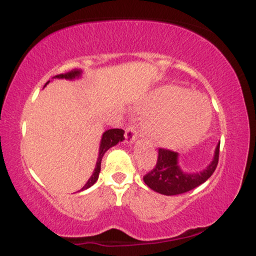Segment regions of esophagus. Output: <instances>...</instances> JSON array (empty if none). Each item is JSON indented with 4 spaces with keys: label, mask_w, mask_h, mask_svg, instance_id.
<instances>
[{
    "label": "esophagus",
    "mask_w": 256,
    "mask_h": 256,
    "mask_svg": "<svg viewBox=\"0 0 256 256\" xmlns=\"http://www.w3.org/2000/svg\"><path fill=\"white\" fill-rule=\"evenodd\" d=\"M137 136H138V132L134 125H130L126 128V131H125L126 143H134V140H136Z\"/></svg>",
    "instance_id": "1"
}]
</instances>
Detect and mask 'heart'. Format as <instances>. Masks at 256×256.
<instances>
[{"mask_svg":"<svg viewBox=\"0 0 256 256\" xmlns=\"http://www.w3.org/2000/svg\"><path fill=\"white\" fill-rule=\"evenodd\" d=\"M148 132L161 146H177L200 140L210 124L212 110L198 94L177 86L160 88L149 96Z\"/></svg>","mask_w":256,"mask_h":256,"instance_id":"b5f03b06","label":"heart"}]
</instances>
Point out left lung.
Returning <instances> with one entry per match:
<instances>
[{"label": "left lung", "mask_w": 256, "mask_h": 256, "mask_svg": "<svg viewBox=\"0 0 256 256\" xmlns=\"http://www.w3.org/2000/svg\"><path fill=\"white\" fill-rule=\"evenodd\" d=\"M219 146L220 143H218L214 152L212 162L204 170L195 173L184 172L182 170L178 162V152L160 148L156 166L152 171L146 173L143 180L152 190L166 196L190 192L204 184L216 171L219 160Z\"/></svg>", "instance_id": "8db88e82"}]
</instances>
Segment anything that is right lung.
<instances>
[{
    "label": "right lung",
    "mask_w": 256,
    "mask_h": 256,
    "mask_svg": "<svg viewBox=\"0 0 256 256\" xmlns=\"http://www.w3.org/2000/svg\"><path fill=\"white\" fill-rule=\"evenodd\" d=\"M82 73H83L82 70H74V71L64 73V74H58V76H55V77H52V78H55V79H68V80H74V79H78V78L82 77ZM49 82H50V80H49ZM49 82H46V84H48ZM124 134H125V131L122 130V128H110V130H107V131L104 132V134H102V138H101V143H100L98 158V161H96L95 170H94L91 177L88 179L86 183H85L84 186L82 188L79 192H83V190L89 189L90 186H92V185L95 184L96 182H98V174H100V172H101V161H102V158H104V152H107L110 148H112V146L118 144L119 142H122V140H125Z\"/></svg>",
    "instance_id": "1"
}]
</instances>
